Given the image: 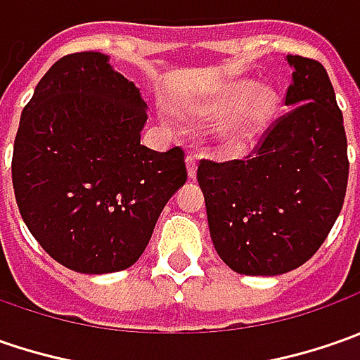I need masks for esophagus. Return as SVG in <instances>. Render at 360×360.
Masks as SVG:
<instances>
[{
	"label": "esophagus",
	"instance_id": "esophagus-1",
	"mask_svg": "<svg viewBox=\"0 0 360 360\" xmlns=\"http://www.w3.org/2000/svg\"><path fill=\"white\" fill-rule=\"evenodd\" d=\"M186 166H188V176H190V178H196V172H198V158H196V154H188Z\"/></svg>",
	"mask_w": 360,
	"mask_h": 360
}]
</instances>
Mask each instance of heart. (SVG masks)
<instances>
[{
    "mask_svg": "<svg viewBox=\"0 0 360 360\" xmlns=\"http://www.w3.org/2000/svg\"><path fill=\"white\" fill-rule=\"evenodd\" d=\"M276 94L252 82L229 84L216 96L194 105L202 118L220 116L210 128L212 146L220 154H240L266 128L276 110Z\"/></svg>",
    "mask_w": 360,
    "mask_h": 360,
    "instance_id": "obj_1",
    "label": "heart"
}]
</instances>
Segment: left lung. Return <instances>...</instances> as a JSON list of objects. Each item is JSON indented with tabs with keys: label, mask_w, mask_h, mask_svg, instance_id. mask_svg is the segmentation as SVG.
Instances as JSON below:
<instances>
[{
	"label": "left lung",
	"mask_w": 360,
	"mask_h": 360,
	"mask_svg": "<svg viewBox=\"0 0 360 360\" xmlns=\"http://www.w3.org/2000/svg\"><path fill=\"white\" fill-rule=\"evenodd\" d=\"M295 68L290 110L242 160H200L210 236L234 272L276 276L298 269L340 214L349 156L342 112L323 63L286 56Z\"/></svg>",
	"instance_id": "obj_1"
}]
</instances>
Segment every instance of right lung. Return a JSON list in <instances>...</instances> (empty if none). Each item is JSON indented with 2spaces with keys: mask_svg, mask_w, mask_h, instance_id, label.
<instances>
[{
  "mask_svg": "<svg viewBox=\"0 0 360 360\" xmlns=\"http://www.w3.org/2000/svg\"><path fill=\"white\" fill-rule=\"evenodd\" d=\"M146 120L136 84L98 51L58 60L23 108L11 158L15 200L35 240L65 269L131 266L186 182L180 146L140 144Z\"/></svg>",
  "mask_w": 360,
  "mask_h": 360,
  "instance_id": "obj_1",
  "label": "right lung"
}]
</instances>
